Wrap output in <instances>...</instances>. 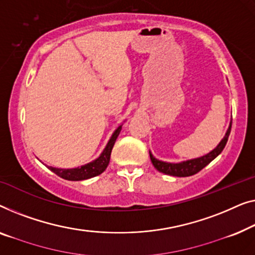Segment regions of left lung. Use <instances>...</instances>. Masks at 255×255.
<instances>
[{
    "instance_id": "8db88e82",
    "label": "left lung",
    "mask_w": 255,
    "mask_h": 255,
    "mask_svg": "<svg viewBox=\"0 0 255 255\" xmlns=\"http://www.w3.org/2000/svg\"><path fill=\"white\" fill-rule=\"evenodd\" d=\"M231 125L232 121L230 123V126H229L227 132H225V136L222 138V141L218 143V145L215 148L213 151H210L207 155L202 157H199V158L185 160V162L181 163H166L162 162V160H158L155 157L152 156L151 152L150 153V159H151V163L153 166H155L159 172H162L164 174L168 175H174V177H189V175L196 174L198 172L202 170L203 167H206L208 164H209L211 160H214L216 157L220 155V153L223 151L225 144H227L229 135H230L231 131Z\"/></svg>"
}]
</instances>
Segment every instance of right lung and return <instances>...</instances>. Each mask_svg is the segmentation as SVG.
Returning a JSON list of instances; mask_svg holds the SVG:
<instances>
[{"instance_id":"obj_1","label":"right lung","mask_w":255,"mask_h":255,"mask_svg":"<svg viewBox=\"0 0 255 255\" xmlns=\"http://www.w3.org/2000/svg\"><path fill=\"white\" fill-rule=\"evenodd\" d=\"M121 131V126L116 129V131L113 132V135L111 136L109 143L104 149V151L100 153L98 158L92 160L91 163H88L83 165L81 167L76 168H57L53 166H47L52 172H54L56 175H59L62 179L71 181H78V180H85V179H90L99 175L106 170L107 165L110 163L111 158V152H112L113 145L116 143L118 136H119Z\"/></svg>"}]
</instances>
